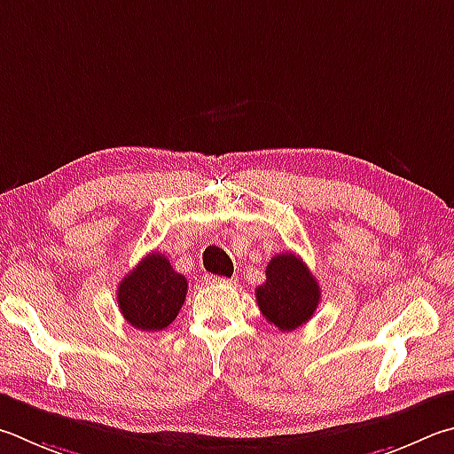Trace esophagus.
<instances>
[{"label":"esophagus","instance_id":"esophagus-1","mask_svg":"<svg viewBox=\"0 0 454 454\" xmlns=\"http://www.w3.org/2000/svg\"><path fill=\"white\" fill-rule=\"evenodd\" d=\"M206 284H220V286H232L236 284L234 278H220V276H204Z\"/></svg>","mask_w":454,"mask_h":454}]
</instances>
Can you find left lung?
Segmentation results:
<instances>
[{"mask_svg": "<svg viewBox=\"0 0 454 454\" xmlns=\"http://www.w3.org/2000/svg\"><path fill=\"white\" fill-rule=\"evenodd\" d=\"M321 298L317 279L300 255L284 252L270 260L266 282L255 287L260 311L279 332H294L311 319Z\"/></svg>", "mask_w": 454, "mask_h": 454, "instance_id": "obj_1", "label": "left lung"}]
</instances>
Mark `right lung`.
<instances>
[{
	"label": "right lung",
	"mask_w": 454,
	"mask_h": 454,
	"mask_svg": "<svg viewBox=\"0 0 454 454\" xmlns=\"http://www.w3.org/2000/svg\"><path fill=\"white\" fill-rule=\"evenodd\" d=\"M186 287V278L175 271L167 255L151 252L121 279L119 309L141 332H160L178 316Z\"/></svg>",
	"instance_id": "obj_1"
}]
</instances>
